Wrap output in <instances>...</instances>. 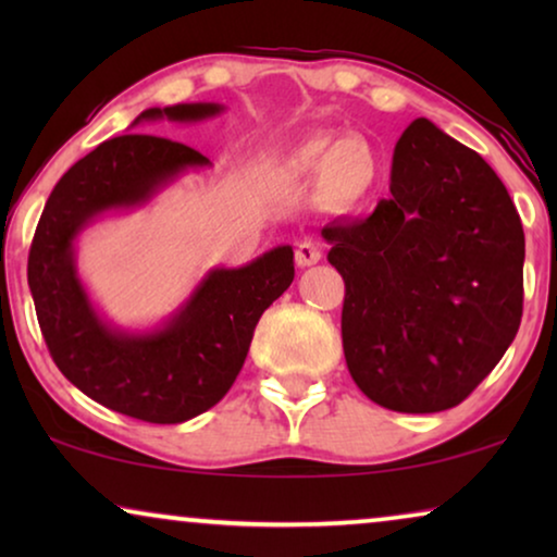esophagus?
<instances>
[{
	"instance_id": "esophagus-1",
	"label": "esophagus",
	"mask_w": 557,
	"mask_h": 557,
	"mask_svg": "<svg viewBox=\"0 0 557 557\" xmlns=\"http://www.w3.org/2000/svg\"><path fill=\"white\" fill-rule=\"evenodd\" d=\"M294 261L299 269H307V265H314L322 261V248H319V243L314 240H301L299 246H296V256Z\"/></svg>"
}]
</instances>
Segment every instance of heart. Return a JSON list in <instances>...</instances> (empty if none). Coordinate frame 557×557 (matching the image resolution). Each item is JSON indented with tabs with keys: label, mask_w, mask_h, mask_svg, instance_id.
Returning a JSON list of instances; mask_svg holds the SVG:
<instances>
[{
	"label": "heart",
	"mask_w": 557,
	"mask_h": 557,
	"mask_svg": "<svg viewBox=\"0 0 557 557\" xmlns=\"http://www.w3.org/2000/svg\"><path fill=\"white\" fill-rule=\"evenodd\" d=\"M278 177L296 185L314 182V202L330 215H349L377 187L380 154L362 136H314L301 141L276 166Z\"/></svg>",
	"instance_id": "1"
}]
</instances>
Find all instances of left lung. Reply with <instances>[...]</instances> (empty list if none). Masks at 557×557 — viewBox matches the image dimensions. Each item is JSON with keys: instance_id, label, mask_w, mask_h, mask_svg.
Instances as JSON below:
<instances>
[{"instance_id": "left-lung-1", "label": "left lung", "mask_w": 557, "mask_h": 557, "mask_svg": "<svg viewBox=\"0 0 557 557\" xmlns=\"http://www.w3.org/2000/svg\"><path fill=\"white\" fill-rule=\"evenodd\" d=\"M345 278L342 347L357 387L398 413L454 408L512 345L524 233L507 187L429 119L395 144L391 197L322 227Z\"/></svg>"}]
</instances>
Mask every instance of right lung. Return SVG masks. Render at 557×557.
Segmentation results:
<instances>
[{
  "label": "right lung",
  "mask_w": 557,
  "mask_h": 557,
  "mask_svg": "<svg viewBox=\"0 0 557 557\" xmlns=\"http://www.w3.org/2000/svg\"><path fill=\"white\" fill-rule=\"evenodd\" d=\"M223 111V103L154 106L132 128L197 124ZM205 166L208 157L162 136L103 141L60 177L29 248L27 284L58 370L88 398L147 423H185L223 400L258 319L294 281V250L276 246L238 269H210L170 317L144 330L98 311L78 273L81 235L98 220L147 208L182 174Z\"/></svg>",
  "instance_id": "add662e5"
}]
</instances>
